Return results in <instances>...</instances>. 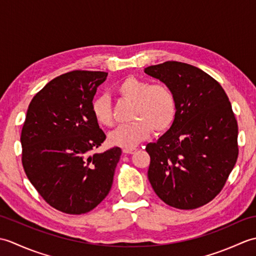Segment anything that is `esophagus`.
<instances>
[{"instance_id":"1","label":"esophagus","mask_w":256,"mask_h":256,"mask_svg":"<svg viewBox=\"0 0 256 256\" xmlns=\"http://www.w3.org/2000/svg\"><path fill=\"white\" fill-rule=\"evenodd\" d=\"M134 152H136V148H123L124 154H133Z\"/></svg>"}]
</instances>
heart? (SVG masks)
Masks as SVG:
<instances>
[{"mask_svg": "<svg viewBox=\"0 0 256 256\" xmlns=\"http://www.w3.org/2000/svg\"><path fill=\"white\" fill-rule=\"evenodd\" d=\"M122 99L133 102L132 123L121 125L108 134V142L123 148H132L155 134L166 132L176 116V99L170 86L164 84H150L136 77L125 78L116 88ZM92 114L103 126H111L113 116L108 98L96 96L92 101Z\"/></svg>", "mask_w": 256, "mask_h": 256, "instance_id": "1", "label": "heart"}]
</instances>
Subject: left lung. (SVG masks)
<instances>
[{"label": "left lung", "instance_id": "obj_1", "mask_svg": "<svg viewBox=\"0 0 256 256\" xmlns=\"http://www.w3.org/2000/svg\"><path fill=\"white\" fill-rule=\"evenodd\" d=\"M170 86L176 116L170 131L146 145L148 180L168 206L190 210L224 189L238 155V122L220 84L202 70L179 62L144 69Z\"/></svg>", "mask_w": 256, "mask_h": 256}]
</instances>
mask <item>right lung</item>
<instances>
[{"label": "right lung", "mask_w": 256, "mask_h": 256, "mask_svg": "<svg viewBox=\"0 0 256 256\" xmlns=\"http://www.w3.org/2000/svg\"><path fill=\"white\" fill-rule=\"evenodd\" d=\"M108 72L74 70L50 81L32 98L22 128V164L46 202L68 214L89 212L104 199L122 150L91 152L106 134L92 100Z\"/></svg>", "instance_id": "1"}]
</instances>
